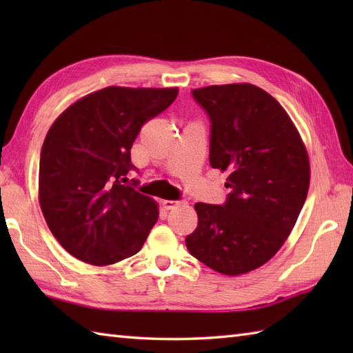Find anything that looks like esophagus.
I'll return each mask as SVG.
<instances>
[{
  "label": "esophagus",
  "instance_id": "obj_1",
  "mask_svg": "<svg viewBox=\"0 0 353 353\" xmlns=\"http://www.w3.org/2000/svg\"><path fill=\"white\" fill-rule=\"evenodd\" d=\"M181 205H185V201H181V200H163L162 201V206L167 209V211H170V209H174L176 206H181Z\"/></svg>",
  "mask_w": 353,
  "mask_h": 353
}]
</instances>
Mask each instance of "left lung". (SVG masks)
Returning a JSON list of instances; mask_svg holds the SVG:
<instances>
[{
	"label": "left lung",
	"mask_w": 353,
	"mask_h": 353,
	"mask_svg": "<svg viewBox=\"0 0 353 353\" xmlns=\"http://www.w3.org/2000/svg\"><path fill=\"white\" fill-rule=\"evenodd\" d=\"M211 118V167L228 172L223 206L196 203L190 253L226 276L256 270L287 241L310 190V157L276 99L250 83L192 91Z\"/></svg>",
	"instance_id": "8db88e82"
}]
</instances>
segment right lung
Returning <instances> with one entry per match:
<instances>
[{"label": "right lung", "mask_w": 353, "mask_h": 353, "mask_svg": "<svg viewBox=\"0 0 353 353\" xmlns=\"http://www.w3.org/2000/svg\"><path fill=\"white\" fill-rule=\"evenodd\" d=\"M177 94V88L108 86L72 103L50 127L39 205L51 234L74 258L103 267L144 245L159 208L123 182L141 127Z\"/></svg>", "instance_id": "1"}]
</instances>
